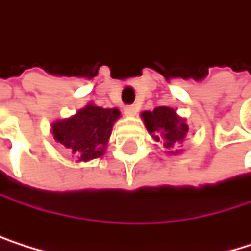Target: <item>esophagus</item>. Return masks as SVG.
Instances as JSON below:
<instances>
[{"label": "esophagus", "instance_id": "esophagus-1", "mask_svg": "<svg viewBox=\"0 0 251 251\" xmlns=\"http://www.w3.org/2000/svg\"><path fill=\"white\" fill-rule=\"evenodd\" d=\"M136 112H137V108L136 106H126L124 108V114L127 115V117H134L136 115Z\"/></svg>", "mask_w": 251, "mask_h": 251}]
</instances>
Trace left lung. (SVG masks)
I'll return each instance as SVG.
<instances>
[{
  "instance_id": "8db88e82",
  "label": "left lung",
  "mask_w": 251,
  "mask_h": 251,
  "mask_svg": "<svg viewBox=\"0 0 251 251\" xmlns=\"http://www.w3.org/2000/svg\"><path fill=\"white\" fill-rule=\"evenodd\" d=\"M148 133L155 142H161L169 155H177L183 149H177L188 136L189 124L172 106H156L153 111L140 114Z\"/></svg>"
}]
</instances>
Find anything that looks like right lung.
<instances>
[{
    "mask_svg": "<svg viewBox=\"0 0 251 251\" xmlns=\"http://www.w3.org/2000/svg\"><path fill=\"white\" fill-rule=\"evenodd\" d=\"M120 117L121 112L117 108H102L90 102L76 114L56 120L50 131L76 163H87L106 152L112 127Z\"/></svg>",
    "mask_w": 251,
    "mask_h": 251,
    "instance_id": "obj_1",
    "label": "right lung"
}]
</instances>
